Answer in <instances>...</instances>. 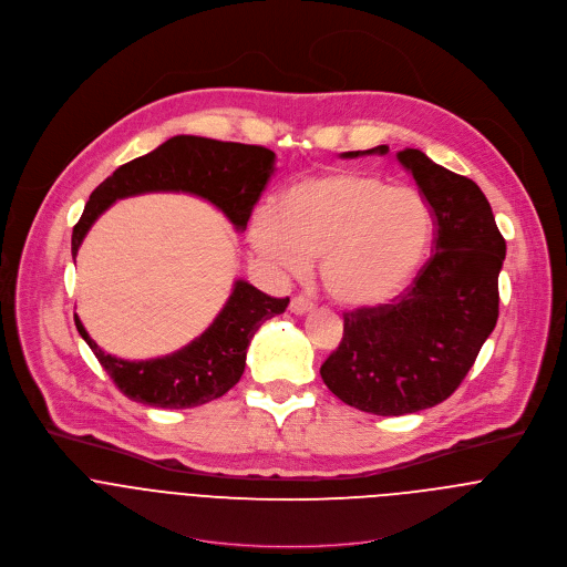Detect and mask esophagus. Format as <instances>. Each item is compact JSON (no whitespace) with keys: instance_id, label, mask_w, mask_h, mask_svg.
I'll return each mask as SVG.
<instances>
[{"instance_id":"34e87169","label":"esophagus","mask_w":567,"mask_h":567,"mask_svg":"<svg viewBox=\"0 0 567 567\" xmlns=\"http://www.w3.org/2000/svg\"><path fill=\"white\" fill-rule=\"evenodd\" d=\"M312 308H315V303H312L310 299L301 297V295L292 297V301H290V312H295V315H306V312H310Z\"/></svg>"}]
</instances>
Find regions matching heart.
Returning <instances> with one entry per match:
<instances>
[{
    "label": "heart",
    "mask_w": 567,
    "mask_h": 567,
    "mask_svg": "<svg viewBox=\"0 0 567 567\" xmlns=\"http://www.w3.org/2000/svg\"><path fill=\"white\" fill-rule=\"evenodd\" d=\"M434 230L423 195L359 171L306 177L259 213L250 244L275 268L303 275L321 259V281L343 306L396 297L416 275Z\"/></svg>",
    "instance_id": "heart-1"
}]
</instances>
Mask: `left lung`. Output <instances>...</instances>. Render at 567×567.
Here are the masks:
<instances>
[{
  "label": "left lung",
  "instance_id": "1",
  "mask_svg": "<svg viewBox=\"0 0 567 567\" xmlns=\"http://www.w3.org/2000/svg\"><path fill=\"white\" fill-rule=\"evenodd\" d=\"M385 155L388 146L343 157ZM434 217L432 257L390 303L343 315V339L321 379L343 403L401 416L445 401L465 379L498 319L505 259L481 188L416 148L396 153Z\"/></svg>",
  "mask_w": 567,
  "mask_h": 567
}]
</instances>
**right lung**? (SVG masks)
<instances>
[{
  "mask_svg": "<svg viewBox=\"0 0 567 567\" xmlns=\"http://www.w3.org/2000/svg\"><path fill=\"white\" fill-rule=\"evenodd\" d=\"M272 173L275 153L264 146L195 135L171 137L153 153L120 166L93 190L73 228V257L104 210L117 199L144 193H188L202 197L221 210L235 230H246ZM288 301V297H268L248 281L237 279L217 319L195 341L173 354L146 361L106 354L91 339L78 315L75 326L128 399L153 408L184 410L224 396L241 379L250 339L264 321L281 315Z\"/></svg>",
  "mask_w": 567,
  "mask_h": 567,
  "instance_id": "add662e5",
  "label": "right lung"
}]
</instances>
